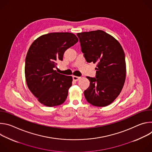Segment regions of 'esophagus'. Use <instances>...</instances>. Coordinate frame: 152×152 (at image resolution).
Here are the masks:
<instances>
[{
	"label": "esophagus",
	"mask_w": 152,
	"mask_h": 152,
	"mask_svg": "<svg viewBox=\"0 0 152 152\" xmlns=\"http://www.w3.org/2000/svg\"><path fill=\"white\" fill-rule=\"evenodd\" d=\"M73 80H75V81H77V80H79V79H80V77H78V76H73Z\"/></svg>",
	"instance_id": "obj_1"
}]
</instances>
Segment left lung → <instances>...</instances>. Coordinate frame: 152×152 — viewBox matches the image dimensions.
Wrapping results in <instances>:
<instances>
[{
    "mask_svg": "<svg viewBox=\"0 0 152 152\" xmlns=\"http://www.w3.org/2000/svg\"><path fill=\"white\" fill-rule=\"evenodd\" d=\"M81 51L87 62L96 64V77L87 76L90 86L84 96L92 105L110 104L120 94L125 82V55L119 42L103 31L77 33Z\"/></svg>",
    "mask_w": 152,
    "mask_h": 152,
    "instance_id": "8db88e82",
    "label": "left lung"
}]
</instances>
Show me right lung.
Here are the masks:
<instances>
[{"instance_id":"add662e5","label":"right lung","mask_w":152,"mask_h":152,"mask_svg":"<svg viewBox=\"0 0 152 152\" xmlns=\"http://www.w3.org/2000/svg\"><path fill=\"white\" fill-rule=\"evenodd\" d=\"M78 41L69 32H53L40 36L30 46L25 59V77L28 88L42 104L49 107L66 101L72 77L55 70L67 49Z\"/></svg>"}]
</instances>
